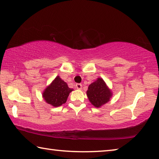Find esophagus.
I'll use <instances>...</instances> for the list:
<instances>
[{
	"label": "esophagus",
	"instance_id": "34e87169",
	"mask_svg": "<svg viewBox=\"0 0 159 159\" xmlns=\"http://www.w3.org/2000/svg\"><path fill=\"white\" fill-rule=\"evenodd\" d=\"M76 87L78 90H81L82 89V85L80 84V83H77L76 85Z\"/></svg>",
	"mask_w": 159,
	"mask_h": 159
}]
</instances>
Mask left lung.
<instances>
[{"label":"left lung","mask_w":159,"mask_h":159,"mask_svg":"<svg viewBox=\"0 0 159 159\" xmlns=\"http://www.w3.org/2000/svg\"><path fill=\"white\" fill-rule=\"evenodd\" d=\"M87 96L91 104L99 108L110 100L112 93L104 80L102 78H98L89 85L87 90Z\"/></svg>","instance_id":"1"}]
</instances>
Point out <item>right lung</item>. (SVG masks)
<instances>
[{
  "instance_id": "obj_1",
  "label": "right lung",
  "mask_w": 159,
  "mask_h": 159,
  "mask_svg": "<svg viewBox=\"0 0 159 159\" xmlns=\"http://www.w3.org/2000/svg\"><path fill=\"white\" fill-rule=\"evenodd\" d=\"M73 90L66 82L57 76L43 93V98L48 104L57 107L65 103L69 93Z\"/></svg>"
}]
</instances>
